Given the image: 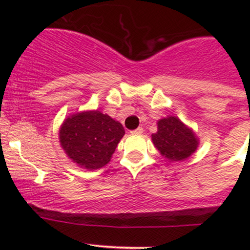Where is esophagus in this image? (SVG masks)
<instances>
[{"label": "esophagus", "instance_id": "34e87169", "mask_svg": "<svg viewBox=\"0 0 250 250\" xmlns=\"http://www.w3.org/2000/svg\"><path fill=\"white\" fill-rule=\"evenodd\" d=\"M144 132V128L143 127H139V128H137V129H134V130H132V134H141V133Z\"/></svg>", "mask_w": 250, "mask_h": 250}]
</instances>
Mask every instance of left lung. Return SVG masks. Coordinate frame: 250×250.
Here are the masks:
<instances>
[{"instance_id":"obj_1","label":"left lung","mask_w":250,"mask_h":250,"mask_svg":"<svg viewBox=\"0 0 250 250\" xmlns=\"http://www.w3.org/2000/svg\"><path fill=\"white\" fill-rule=\"evenodd\" d=\"M157 133L152 141L157 150L169 161H181L190 157L197 148L198 141L192 130L185 127L176 117L158 121Z\"/></svg>"}]
</instances>
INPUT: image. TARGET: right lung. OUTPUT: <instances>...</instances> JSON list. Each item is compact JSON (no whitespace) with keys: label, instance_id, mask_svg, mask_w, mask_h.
<instances>
[{"label":"right lung","instance_id":"right-lung-1","mask_svg":"<svg viewBox=\"0 0 250 250\" xmlns=\"http://www.w3.org/2000/svg\"><path fill=\"white\" fill-rule=\"evenodd\" d=\"M125 135L120 122L100 111H87L70 116L59 132L62 147L80 167H104Z\"/></svg>","mask_w":250,"mask_h":250}]
</instances>
